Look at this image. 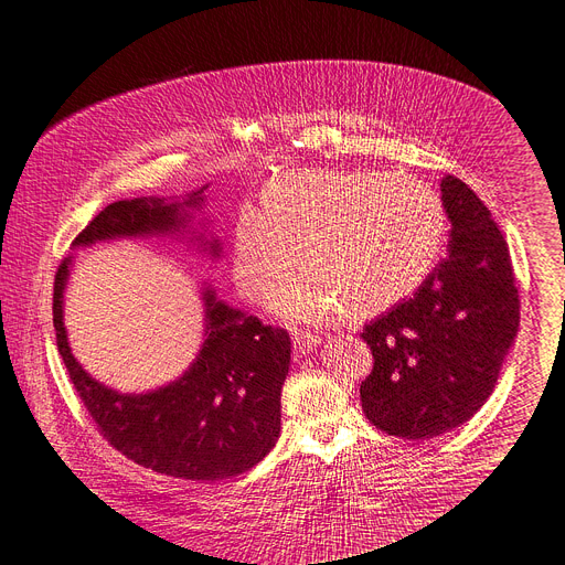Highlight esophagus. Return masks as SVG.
Returning <instances> with one entry per match:
<instances>
[{
    "label": "esophagus",
    "mask_w": 565,
    "mask_h": 565,
    "mask_svg": "<svg viewBox=\"0 0 565 565\" xmlns=\"http://www.w3.org/2000/svg\"><path fill=\"white\" fill-rule=\"evenodd\" d=\"M320 341L322 338L311 331H295L292 333V345H295L297 354H309L313 348L320 345Z\"/></svg>",
    "instance_id": "1"
}]
</instances>
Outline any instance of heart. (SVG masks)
I'll return each mask as SVG.
<instances>
[{
	"label": "heart",
	"instance_id": "1",
	"mask_svg": "<svg viewBox=\"0 0 565 565\" xmlns=\"http://www.w3.org/2000/svg\"><path fill=\"white\" fill-rule=\"evenodd\" d=\"M447 213L423 181L374 170H297L275 179L263 209L241 206L234 224V279L249 299L275 290L292 320L324 322L382 313L436 268Z\"/></svg>",
	"mask_w": 565,
	"mask_h": 565
}]
</instances>
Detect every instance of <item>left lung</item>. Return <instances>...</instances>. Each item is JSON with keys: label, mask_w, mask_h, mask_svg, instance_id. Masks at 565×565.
Segmentation results:
<instances>
[{"label": "left lung", "mask_w": 565, "mask_h": 565, "mask_svg": "<svg viewBox=\"0 0 565 565\" xmlns=\"http://www.w3.org/2000/svg\"><path fill=\"white\" fill-rule=\"evenodd\" d=\"M449 254L423 286L365 324L372 372L365 418L391 436L425 440L468 423L491 397L520 327L507 241L468 183L447 174Z\"/></svg>", "instance_id": "1"}]
</instances>
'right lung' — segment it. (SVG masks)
I'll return each instance as SVG.
<instances>
[{
  "instance_id": "obj_1",
  "label": "right lung",
  "mask_w": 565,
  "mask_h": 565,
  "mask_svg": "<svg viewBox=\"0 0 565 565\" xmlns=\"http://www.w3.org/2000/svg\"><path fill=\"white\" fill-rule=\"evenodd\" d=\"M206 188V185H204ZM204 188L183 202L138 198L113 202L74 238V247L97 241L170 234L185 227V209H200ZM213 256L220 243H209ZM72 256L54 279L56 345L99 434L142 468L161 475L220 481L254 468L281 431V386L290 365V335L227 307L204 290L206 341L177 382L142 395H125L95 382L72 356L63 327V290Z\"/></svg>"
}]
</instances>
